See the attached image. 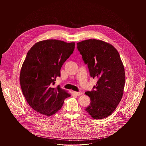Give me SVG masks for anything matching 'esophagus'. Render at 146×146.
<instances>
[{
	"label": "esophagus",
	"instance_id": "1",
	"mask_svg": "<svg viewBox=\"0 0 146 146\" xmlns=\"http://www.w3.org/2000/svg\"><path fill=\"white\" fill-rule=\"evenodd\" d=\"M74 94H76L77 96H79V95H81L83 94V92H82V91H79V92L74 91Z\"/></svg>",
	"mask_w": 146,
	"mask_h": 146
}]
</instances>
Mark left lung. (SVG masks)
<instances>
[{"label":"left lung","mask_w":146,"mask_h":146,"mask_svg":"<svg viewBox=\"0 0 146 146\" xmlns=\"http://www.w3.org/2000/svg\"><path fill=\"white\" fill-rule=\"evenodd\" d=\"M77 48L88 64L91 77L98 79L85 108L92 118L104 119L115 111L120 102L125 85V70L117 50L110 43L97 39L77 42Z\"/></svg>","instance_id":"obj_1"}]
</instances>
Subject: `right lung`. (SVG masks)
Listing matches in <instances>:
<instances>
[{"instance_id": "obj_1", "label": "right lung", "mask_w": 146, "mask_h": 146, "mask_svg": "<svg viewBox=\"0 0 146 146\" xmlns=\"http://www.w3.org/2000/svg\"><path fill=\"white\" fill-rule=\"evenodd\" d=\"M74 48V42L48 39L36 42L28 51L21 67L20 82L27 102L37 113L51 116L70 96L60 85H53Z\"/></svg>"}]
</instances>
